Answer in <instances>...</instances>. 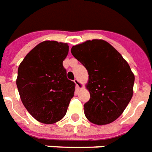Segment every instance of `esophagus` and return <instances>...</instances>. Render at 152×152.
Wrapping results in <instances>:
<instances>
[{"label":"esophagus","mask_w":152,"mask_h":152,"mask_svg":"<svg viewBox=\"0 0 152 152\" xmlns=\"http://www.w3.org/2000/svg\"><path fill=\"white\" fill-rule=\"evenodd\" d=\"M74 82H75V84H76L77 88H80L81 87H82V84H81L80 82L79 81L78 79H75V80H74Z\"/></svg>","instance_id":"esophagus-1"}]
</instances>
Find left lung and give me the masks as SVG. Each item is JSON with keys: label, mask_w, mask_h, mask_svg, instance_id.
Instances as JSON below:
<instances>
[{"label": "left lung", "mask_w": 152, "mask_h": 152, "mask_svg": "<svg viewBox=\"0 0 152 152\" xmlns=\"http://www.w3.org/2000/svg\"><path fill=\"white\" fill-rule=\"evenodd\" d=\"M72 54L86 68L90 99L84 114L92 124L104 125L121 115L133 95L135 76L127 62L109 43L87 40L72 46Z\"/></svg>", "instance_id": "obj_1"}]
</instances>
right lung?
<instances>
[{"mask_svg": "<svg viewBox=\"0 0 152 152\" xmlns=\"http://www.w3.org/2000/svg\"><path fill=\"white\" fill-rule=\"evenodd\" d=\"M68 48L67 43L43 41L28 53L18 68L20 99L32 117L43 124L60 121L74 96L76 84L67 78L63 66Z\"/></svg>", "mask_w": 152, "mask_h": 152, "instance_id": "right-lung-1", "label": "right lung"}]
</instances>
